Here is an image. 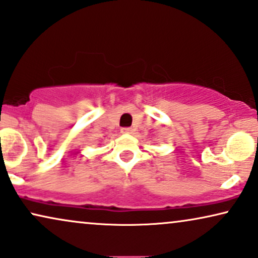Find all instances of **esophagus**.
I'll return each instance as SVG.
<instances>
[{"mask_svg": "<svg viewBox=\"0 0 258 258\" xmlns=\"http://www.w3.org/2000/svg\"><path fill=\"white\" fill-rule=\"evenodd\" d=\"M121 133H123V135H131L132 128H130V127H125V128H121Z\"/></svg>", "mask_w": 258, "mask_h": 258, "instance_id": "esophagus-1", "label": "esophagus"}]
</instances>
